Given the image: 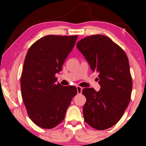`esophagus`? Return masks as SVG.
Returning <instances> with one entry per match:
<instances>
[{
    "mask_svg": "<svg viewBox=\"0 0 146 146\" xmlns=\"http://www.w3.org/2000/svg\"><path fill=\"white\" fill-rule=\"evenodd\" d=\"M76 90H77V93L78 94H81V93H82L83 88L82 87H80V86H76Z\"/></svg>",
    "mask_w": 146,
    "mask_h": 146,
    "instance_id": "obj_1",
    "label": "esophagus"
}]
</instances>
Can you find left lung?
<instances>
[{
  "label": "left lung",
  "mask_w": 146,
  "mask_h": 146,
  "mask_svg": "<svg viewBox=\"0 0 146 146\" xmlns=\"http://www.w3.org/2000/svg\"><path fill=\"white\" fill-rule=\"evenodd\" d=\"M76 48L93 71L99 73L100 90L84 88V120L91 127L104 130L122 118L130 102L133 82L127 56L111 39L102 35L87 36L78 41Z\"/></svg>",
  "instance_id": "obj_1"
}]
</instances>
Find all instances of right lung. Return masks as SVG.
Segmentation results:
<instances>
[{
  "instance_id": "add662e5",
  "label": "right lung",
  "mask_w": 146,
  "mask_h": 146,
  "mask_svg": "<svg viewBox=\"0 0 146 146\" xmlns=\"http://www.w3.org/2000/svg\"><path fill=\"white\" fill-rule=\"evenodd\" d=\"M77 38L49 35L32 44L26 54L21 78L22 97L29 117L42 128L52 129L62 122L77 93L75 86L56 84L55 77Z\"/></svg>"
}]
</instances>
